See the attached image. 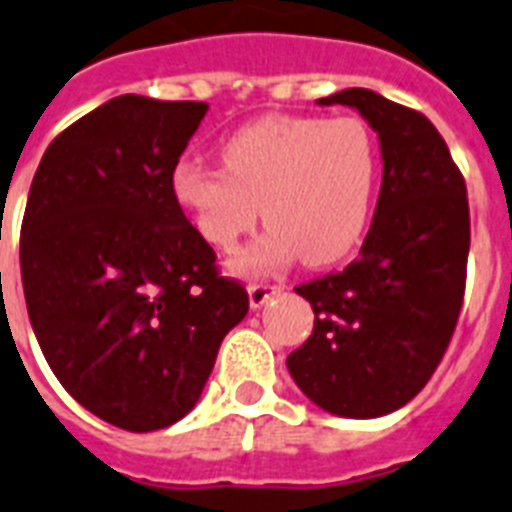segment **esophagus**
Listing matches in <instances>:
<instances>
[{"label": "esophagus", "mask_w": 512, "mask_h": 512, "mask_svg": "<svg viewBox=\"0 0 512 512\" xmlns=\"http://www.w3.org/2000/svg\"><path fill=\"white\" fill-rule=\"evenodd\" d=\"M277 293H282V287L264 285V282H253V285H248V303H251V308L256 311V308L264 306V303Z\"/></svg>", "instance_id": "1"}]
</instances>
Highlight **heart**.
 <instances>
[{
	"mask_svg": "<svg viewBox=\"0 0 512 512\" xmlns=\"http://www.w3.org/2000/svg\"><path fill=\"white\" fill-rule=\"evenodd\" d=\"M219 156L225 170L180 159L170 188L214 251H232L264 217L269 230L232 261L235 272H266L295 256L337 264L369 230L382 154L358 117H261L227 135Z\"/></svg>",
	"mask_w": 512,
	"mask_h": 512,
	"instance_id": "1",
	"label": "heart"
}]
</instances>
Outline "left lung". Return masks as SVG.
Returning a JSON list of instances; mask_svg holds the SVG:
<instances>
[{
  "mask_svg": "<svg viewBox=\"0 0 512 512\" xmlns=\"http://www.w3.org/2000/svg\"><path fill=\"white\" fill-rule=\"evenodd\" d=\"M319 104L356 109L369 122L382 188L361 256L295 287L316 319L287 356V371L322 411L387 416L429 382L458 324L471 246L466 183L421 112L369 88H345Z\"/></svg>",
  "mask_w": 512,
  "mask_h": 512,
  "instance_id": "1",
  "label": "left lung"
}]
</instances>
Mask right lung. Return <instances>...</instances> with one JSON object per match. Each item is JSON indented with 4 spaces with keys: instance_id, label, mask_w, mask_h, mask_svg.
Returning a JSON list of instances; mask_svg holds the SVG:
<instances>
[{
    "instance_id": "obj_1",
    "label": "right lung",
    "mask_w": 512,
    "mask_h": 512,
    "mask_svg": "<svg viewBox=\"0 0 512 512\" xmlns=\"http://www.w3.org/2000/svg\"><path fill=\"white\" fill-rule=\"evenodd\" d=\"M204 101L109 99L59 133L20 230L31 327L86 411L154 432L193 411L248 293L175 204L172 167Z\"/></svg>"
}]
</instances>
